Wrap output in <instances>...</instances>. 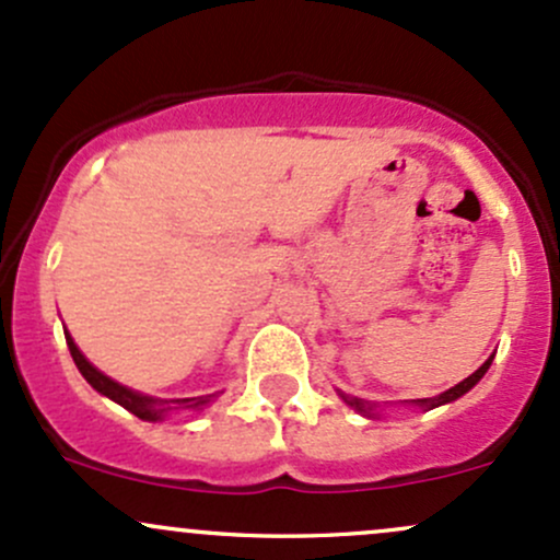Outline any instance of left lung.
Listing matches in <instances>:
<instances>
[{"label":"left lung","mask_w":560,"mask_h":560,"mask_svg":"<svg viewBox=\"0 0 560 560\" xmlns=\"http://www.w3.org/2000/svg\"><path fill=\"white\" fill-rule=\"evenodd\" d=\"M491 360H494V354H491L489 360H486L483 365H480L478 371H475V374H470L465 378V382H459V384H454V387L451 389H446V393H441V395H435V398H422V400H411V406H419V408H424V411H430V408H438V406H446V402H451V400H456V398H462V395L465 393H470V389L475 387V384L480 382V378H483V374L486 371H489V365H491ZM341 395V400L347 402V406H352L354 411H360L363 413V417H376V402H369V400H360V398H350V395H345V393H339Z\"/></svg>","instance_id":"1"}]
</instances>
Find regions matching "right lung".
<instances>
[{"label": "right lung", "mask_w": 560, "mask_h": 560, "mask_svg": "<svg viewBox=\"0 0 560 560\" xmlns=\"http://www.w3.org/2000/svg\"><path fill=\"white\" fill-rule=\"evenodd\" d=\"M66 345H69L71 358H74L80 374L88 378L90 387L98 389L101 395H106V398H112L114 402H119L122 408H128L130 413H136V417L143 419V422H160V419H165L167 413L176 411V408H202V406H208L210 398H213V395H206V398L165 400V398H152V395L133 393L130 387H122L119 382H114V378L101 374V371L95 369V365L85 358V354L80 352V347L74 345V339L69 336V330H66Z\"/></svg>", "instance_id": "obj_1"}]
</instances>
